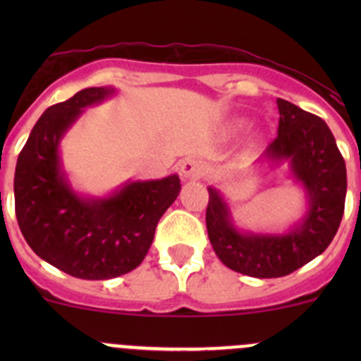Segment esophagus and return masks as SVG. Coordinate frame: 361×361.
Listing matches in <instances>:
<instances>
[{
	"mask_svg": "<svg viewBox=\"0 0 361 361\" xmlns=\"http://www.w3.org/2000/svg\"><path fill=\"white\" fill-rule=\"evenodd\" d=\"M204 174V166L197 159H185L180 164V176L181 180H199Z\"/></svg>",
	"mask_w": 361,
	"mask_h": 361,
	"instance_id": "1",
	"label": "esophagus"
}]
</instances>
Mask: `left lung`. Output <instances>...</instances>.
I'll use <instances>...</instances> for the list:
<instances>
[{
	"instance_id": "1",
	"label": "left lung",
	"mask_w": 361,
	"mask_h": 361,
	"mask_svg": "<svg viewBox=\"0 0 361 361\" xmlns=\"http://www.w3.org/2000/svg\"><path fill=\"white\" fill-rule=\"evenodd\" d=\"M278 137L260 159L269 167L288 166L302 188L305 211L285 231L253 232L235 225L221 192L207 187L206 225L209 243L221 264L251 278H281L329 248L344 213L345 162L332 130L319 116L278 99Z\"/></svg>"
}]
</instances>
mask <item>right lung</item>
Instances as JSON below:
<instances>
[{
    "mask_svg": "<svg viewBox=\"0 0 361 361\" xmlns=\"http://www.w3.org/2000/svg\"><path fill=\"white\" fill-rule=\"evenodd\" d=\"M115 94V87H89L47 108L17 159L13 194L24 239L39 258L80 279H111L136 269L181 190L178 174L127 180L106 195L73 188L61 141L85 108Z\"/></svg>",
    "mask_w": 361,
    "mask_h": 361,
    "instance_id": "add662e5",
    "label": "right lung"
}]
</instances>
